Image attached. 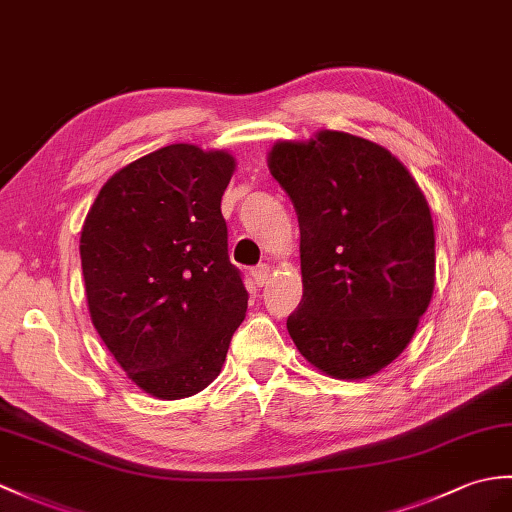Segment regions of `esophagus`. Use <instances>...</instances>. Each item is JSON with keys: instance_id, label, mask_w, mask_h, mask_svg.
<instances>
[{"instance_id": "34e87169", "label": "esophagus", "mask_w": 512, "mask_h": 512, "mask_svg": "<svg viewBox=\"0 0 512 512\" xmlns=\"http://www.w3.org/2000/svg\"><path fill=\"white\" fill-rule=\"evenodd\" d=\"M253 279L259 285V288H264L270 279V266L268 264H259L257 268H253Z\"/></svg>"}]
</instances>
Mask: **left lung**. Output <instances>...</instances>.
<instances>
[{"mask_svg": "<svg viewBox=\"0 0 512 512\" xmlns=\"http://www.w3.org/2000/svg\"><path fill=\"white\" fill-rule=\"evenodd\" d=\"M268 168L301 227L303 301L290 338L329 377L379 373L408 347L434 294L425 194L388 148L342 130L279 139Z\"/></svg>", "mask_w": 512, "mask_h": 512, "instance_id": "left-lung-1", "label": "left lung"}]
</instances>
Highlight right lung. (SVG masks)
<instances>
[{
    "instance_id": "1",
    "label": "right lung",
    "mask_w": 512,
    "mask_h": 512,
    "mask_svg": "<svg viewBox=\"0 0 512 512\" xmlns=\"http://www.w3.org/2000/svg\"><path fill=\"white\" fill-rule=\"evenodd\" d=\"M227 150L172 144L124 165L80 233L91 323L130 382L161 401L192 397L222 371L248 292L229 261L220 202Z\"/></svg>"
}]
</instances>
